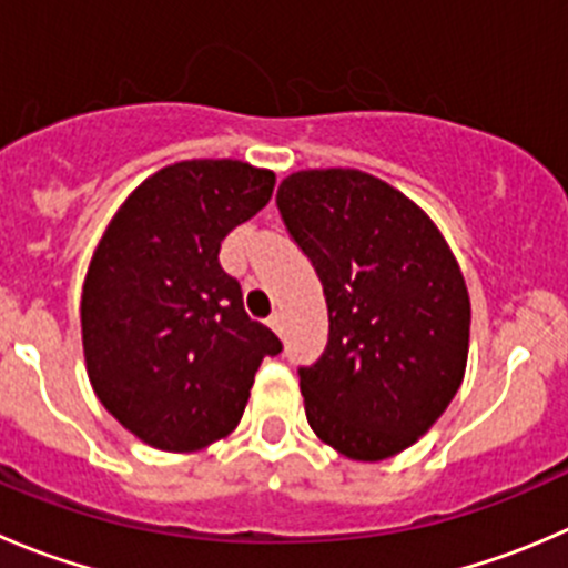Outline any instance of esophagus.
Returning <instances> with one entry per match:
<instances>
[{"mask_svg":"<svg viewBox=\"0 0 568 568\" xmlns=\"http://www.w3.org/2000/svg\"><path fill=\"white\" fill-rule=\"evenodd\" d=\"M268 327H272L274 333H283V313L274 311L272 316H268Z\"/></svg>","mask_w":568,"mask_h":568,"instance_id":"esophagus-1","label":"esophagus"}]
</instances>
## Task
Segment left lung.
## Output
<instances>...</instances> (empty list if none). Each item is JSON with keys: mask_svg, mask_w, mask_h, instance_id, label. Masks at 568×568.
I'll return each mask as SVG.
<instances>
[{"mask_svg": "<svg viewBox=\"0 0 568 568\" xmlns=\"http://www.w3.org/2000/svg\"><path fill=\"white\" fill-rule=\"evenodd\" d=\"M277 207L329 313L327 349L300 368L307 424L346 458H390L464 383L471 305L458 261L416 202L357 169L291 174Z\"/></svg>", "mask_w": 568, "mask_h": 568, "instance_id": "left-lung-1", "label": "left lung"}]
</instances>
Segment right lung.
Segmentation results:
<instances>
[{
    "label": "right lung",
    "mask_w": 568,
    "mask_h": 568,
    "mask_svg": "<svg viewBox=\"0 0 568 568\" xmlns=\"http://www.w3.org/2000/svg\"><path fill=\"white\" fill-rule=\"evenodd\" d=\"M272 191L274 172L250 163H172L126 196L93 252L80 302L88 379L150 447L196 453L230 436L261 361L283 349L219 263Z\"/></svg>",
    "instance_id": "right-lung-1"
}]
</instances>
